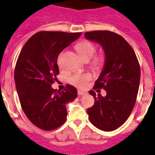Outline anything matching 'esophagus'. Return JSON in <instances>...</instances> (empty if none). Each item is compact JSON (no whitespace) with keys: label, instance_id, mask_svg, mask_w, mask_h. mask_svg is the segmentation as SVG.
<instances>
[{"label":"esophagus","instance_id":"1","mask_svg":"<svg viewBox=\"0 0 155 155\" xmlns=\"http://www.w3.org/2000/svg\"><path fill=\"white\" fill-rule=\"evenodd\" d=\"M85 93H86V92H85V91H82V90H78V96L85 95Z\"/></svg>","mask_w":155,"mask_h":155}]
</instances>
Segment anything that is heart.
Returning <instances> with one entry per match:
<instances>
[{
  "instance_id": "b5f03b06",
  "label": "heart",
  "mask_w": 155,
  "mask_h": 155,
  "mask_svg": "<svg viewBox=\"0 0 155 155\" xmlns=\"http://www.w3.org/2000/svg\"><path fill=\"white\" fill-rule=\"evenodd\" d=\"M76 49L80 57L84 61H89L94 56L96 53V47L89 41H82L76 46ZM104 64V58L102 57H97L94 58L92 63V66L95 70H99ZM92 79V75L89 73L85 74H75L69 78V82L71 85L78 88H84L87 83Z\"/></svg>"
}]
</instances>
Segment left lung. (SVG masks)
Here are the masks:
<instances>
[{"label": "left lung", "instance_id": "obj_1", "mask_svg": "<svg viewBox=\"0 0 155 155\" xmlns=\"http://www.w3.org/2000/svg\"><path fill=\"white\" fill-rule=\"evenodd\" d=\"M85 39L97 43L104 52V63L94 89H104L105 97L96 96L93 106L87 109L89 120L102 131L118 128L127 120L135 106L140 66L132 47L122 36L109 31H94L85 34Z\"/></svg>", "mask_w": 155, "mask_h": 155}]
</instances>
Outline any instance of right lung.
<instances>
[{
	"label": "right lung",
	"mask_w": 155,
	"mask_h": 155,
	"mask_svg": "<svg viewBox=\"0 0 155 155\" xmlns=\"http://www.w3.org/2000/svg\"><path fill=\"white\" fill-rule=\"evenodd\" d=\"M81 33L40 31L24 44L18 57L14 78L20 104L26 116L39 128L51 131L66 121V104L74 101L78 90L70 85L64 91L51 84L59 74L58 56Z\"/></svg>",
	"instance_id": "add662e5"
}]
</instances>
